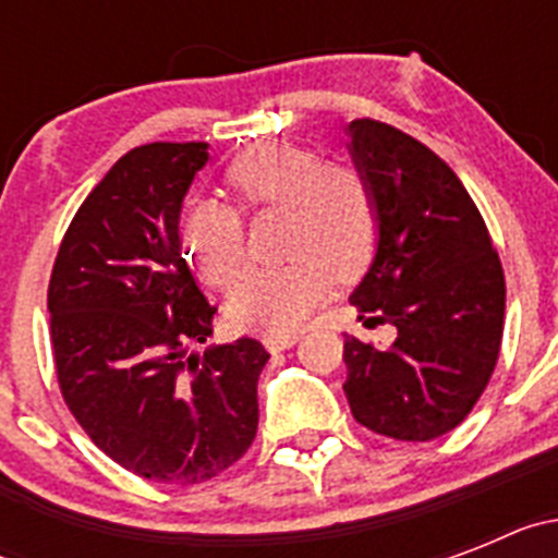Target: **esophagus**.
<instances>
[{
	"label": "esophagus",
	"instance_id": "1",
	"mask_svg": "<svg viewBox=\"0 0 558 558\" xmlns=\"http://www.w3.org/2000/svg\"><path fill=\"white\" fill-rule=\"evenodd\" d=\"M263 343L268 352H282V349H290L293 343H299V335L295 332H270V335H265Z\"/></svg>",
	"mask_w": 558,
	"mask_h": 558
}]
</instances>
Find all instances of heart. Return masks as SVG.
<instances>
[{
  "mask_svg": "<svg viewBox=\"0 0 558 558\" xmlns=\"http://www.w3.org/2000/svg\"><path fill=\"white\" fill-rule=\"evenodd\" d=\"M223 186L241 211L290 215L284 248L293 259L254 268L236 282L226 302L236 327L295 329L329 293L335 276L349 282L377 254L379 206L360 167L322 161L313 147L274 140L240 153L223 170ZM235 210L198 201L181 220L186 259L209 288H229L248 263L245 220Z\"/></svg>",
  "mask_w": 558,
  "mask_h": 558,
  "instance_id": "b5f03b06",
  "label": "heart"
}]
</instances>
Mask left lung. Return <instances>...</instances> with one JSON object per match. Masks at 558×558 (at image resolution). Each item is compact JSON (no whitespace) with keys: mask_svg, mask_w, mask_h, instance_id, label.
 Segmentation results:
<instances>
[{"mask_svg":"<svg viewBox=\"0 0 558 558\" xmlns=\"http://www.w3.org/2000/svg\"><path fill=\"white\" fill-rule=\"evenodd\" d=\"M349 136L379 206L377 254L349 302L366 327H397V340L377 349L347 335L343 391L368 430L430 441L456 430L489 386L506 276L475 201L447 161L368 117L354 120Z\"/></svg>","mask_w":558,"mask_h":558,"instance_id":"obj_1","label":"left lung"}]
</instances>
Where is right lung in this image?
I'll return each mask as SVG.
<instances>
[{"instance_id": "add662e5", "label": "right lung", "mask_w": 558, "mask_h": 558, "mask_svg": "<svg viewBox=\"0 0 558 558\" xmlns=\"http://www.w3.org/2000/svg\"><path fill=\"white\" fill-rule=\"evenodd\" d=\"M206 142H150L122 156L69 223L49 276V340L61 397L111 461L156 483L211 481L248 452L254 338L186 354L218 310L181 254V201Z\"/></svg>"}]
</instances>
